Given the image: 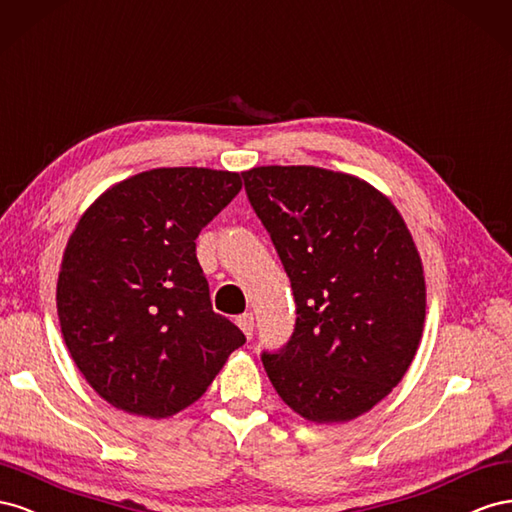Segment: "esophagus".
Masks as SVG:
<instances>
[{"label": "esophagus", "instance_id": "obj_1", "mask_svg": "<svg viewBox=\"0 0 512 512\" xmlns=\"http://www.w3.org/2000/svg\"><path fill=\"white\" fill-rule=\"evenodd\" d=\"M236 324H238V328L244 332V337H246V339H251V337H253V328H255V317H253V313H244V315H240Z\"/></svg>", "mask_w": 512, "mask_h": 512}]
</instances>
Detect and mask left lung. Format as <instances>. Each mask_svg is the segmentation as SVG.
<instances>
[{
    "label": "left lung",
    "instance_id": "1",
    "mask_svg": "<svg viewBox=\"0 0 512 512\" xmlns=\"http://www.w3.org/2000/svg\"><path fill=\"white\" fill-rule=\"evenodd\" d=\"M242 175L296 298L291 339L261 356L274 390L317 425L367 414L410 369L425 328V270L410 229L356 175L311 165Z\"/></svg>",
    "mask_w": 512,
    "mask_h": 512
}]
</instances>
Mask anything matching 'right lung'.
Returning a JSON list of instances; mask_svg holds the SVG:
<instances>
[{"label":"right lung","instance_id":"obj_1","mask_svg":"<svg viewBox=\"0 0 512 512\" xmlns=\"http://www.w3.org/2000/svg\"><path fill=\"white\" fill-rule=\"evenodd\" d=\"M236 171L158 167L83 212L57 276V317L77 369L118 410L169 418L193 405L246 339L212 311L199 231L240 193Z\"/></svg>","mask_w":512,"mask_h":512}]
</instances>
